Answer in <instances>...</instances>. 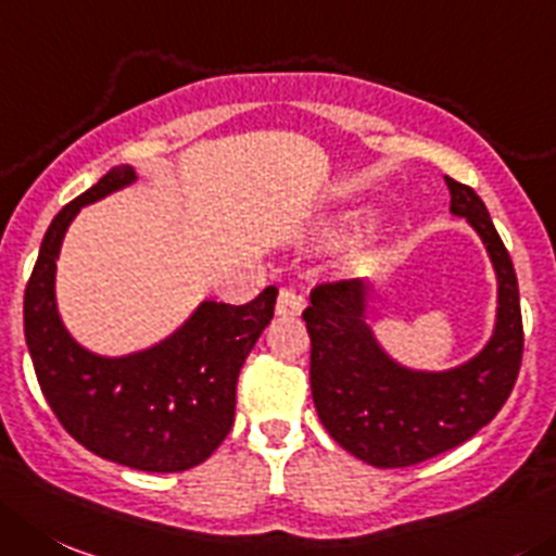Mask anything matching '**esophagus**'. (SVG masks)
<instances>
[{"label": "esophagus", "instance_id": "esophagus-1", "mask_svg": "<svg viewBox=\"0 0 556 556\" xmlns=\"http://www.w3.org/2000/svg\"><path fill=\"white\" fill-rule=\"evenodd\" d=\"M304 309V295L293 288L279 290L277 315H299Z\"/></svg>", "mask_w": 556, "mask_h": 556}]
</instances>
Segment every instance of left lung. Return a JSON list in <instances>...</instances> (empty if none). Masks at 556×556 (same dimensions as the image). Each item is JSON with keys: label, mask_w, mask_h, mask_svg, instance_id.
<instances>
[{"label": "left lung", "mask_w": 556, "mask_h": 556, "mask_svg": "<svg viewBox=\"0 0 556 556\" xmlns=\"http://www.w3.org/2000/svg\"><path fill=\"white\" fill-rule=\"evenodd\" d=\"M447 180L450 211L482 238L496 271V326L485 349L453 370L395 362L365 320L370 285L326 282L304 309L309 387L329 435L365 464L401 469L458 447L500 414L521 370L523 326L513 261L475 189Z\"/></svg>", "instance_id": "left-lung-1"}]
</instances>
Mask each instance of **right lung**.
<instances>
[{"instance_id": "right-lung-1", "label": "right lung", "mask_w": 556, "mask_h": 556, "mask_svg": "<svg viewBox=\"0 0 556 556\" xmlns=\"http://www.w3.org/2000/svg\"><path fill=\"white\" fill-rule=\"evenodd\" d=\"M134 180L128 164L109 169L54 216L24 290V337L43 397L81 447L139 471H186L230 433L238 372L274 318L277 288L241 307L202 302L148 351L98 356L81 349L56 313L62 238L81 207Z\"/></svg>"}]
</instances>
